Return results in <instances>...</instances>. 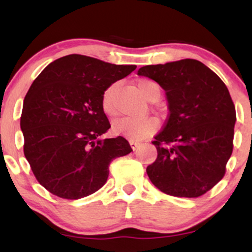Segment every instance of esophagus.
I'll return each mask as SVG.
<instances>
[{"label": "esophagus", "instance_id": "1", "mask_svg": "<svg viewBox=\"0 0 252 252\" xmlns=\"http://www.w3.org/2000/svg\"><path fill=\"white\" fill-rule=\"evenodd\" d=\"M129 143H130V146H131V148L132 149H136V148H137V147L138 146H140V142H138V141H134V140H130L129 141Z\"/></svg>", "mask_w": 252, "mask_h": 252}]
</instances>
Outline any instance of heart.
<instances>
[{"mask_svg": "<svg viewBox=\"0 0 252 252\" xmlns=\"http://www.w3.org/2000/svg\"><path fill=\"white\" fill-rule=\"evenodd\" d=\"M137 90L142 94L143 98L147 100L153 99V98L160 97L161 90L155 82L150 79H140L136 83ZM116 89V84L110 85L105 91L103 92L102 96V108L106 115H114L116 109H115L114 103V92ZM158 129V121L154 118H121L116 121L112 126V130L116 134L123 135L126 137L134 141H140L143 138L148 137L149 135L154 134L155 130Z\"/></svg>", "mask_w": 252, "mask_h": 252, "instance_id": "heart-1", "label": "heart"}]
</instances>
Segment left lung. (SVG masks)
Wrapping results in <instances>:
<instances>
[{
    "label": "left lung",
    "mask_w": 252,
    "mask_h": 252,
    "mask_svg": "<svg viewBox=\"0 0 252 252\" xmlns=\"http://www.w3.org/2000/svg\"><path fill=\"white\" fill-rule=\"evenodd\" d=\"M166 91L169 115L147 167L161 192L196 198L221 180L232 154L236 109L222 80L194 59L147 65L137 71Z\"/></svg>",
    "instance_id": "8db88e82"
}]
</instances>
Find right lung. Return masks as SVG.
I'll return each mask as SVG.
<instances>
[{"label": "right lung", "instance_id": "obj_1", "mask_svg": "<svg viewBox=\"0 0 252 252\" xmlns=\"http://www.w3.org/2000/svg\"><path fill=\"white\" fill-rule=\"evenodd\" d=\"M136 68L70 54L46 66L24 100V152L36 180L63 199L84 198L105 184L114 158L132 152L122 136L104 138L110 123L103 92Z\"/></svg>", "mask_w": 252, "mask_h": 252}]
</instances>
